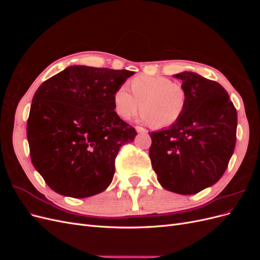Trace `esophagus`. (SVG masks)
<instances>
[{
    "label": "esophagus",
    "instance_id": "1",
    "mask_svg": "<svg viewBox=\"0 0 260 260\" xmlns=\"http://www.w3.org/2000/svg\"><path fill=\"white\" fill-rule=\"evenodd\" d=\"M136 130H137V132H138V133H146V132H147V130H146L145 128H143V127H140V125H137V127H136Z\"/></svg>",
    "mask_w": 260,
    "mask_h": 260
}]
</instances>
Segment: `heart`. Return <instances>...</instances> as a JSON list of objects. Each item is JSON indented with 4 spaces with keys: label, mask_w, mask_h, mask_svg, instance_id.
Segmentation results:
<instances>
[{
    "label": "heart",
    "mask_w": 260,
    "mask_h": 260,
    "mask_svg": "<svg viewBox=\"0 0 260 260\" xmlns=\"http://www.w3.org/2000/svg\"><path fill=\"white\" fill-rule=\"evenodd\" d=\"M130 90L120 85L113 94L114 109L122 119H130L141 106V120L161 129L178 122L185 112L186 90L166 77L138 76L130 81Z\"/></svg>",
    "instance_id": "heart-1"
}]
</instances>
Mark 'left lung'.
Returning a JSON list of instances; mask_svg holds the SVG:
<instances>
[{"label": "left lung", "mask_w": 260, "mask_h": 260, "mask_svg": "<svg viewBox=\"0 0 260 260\" xmlns=\"http://www.w3.org/2000/svg\"><path fill=\"white\" fill-rule=\"evenodd\" d=\"M174 77L187 92L185 112L168 129L148 132L149 157L164 188L191 195L224 174L237 142L238 114L218 82L191 72Z\"/></svg>", "instance_id": "8db88e82"}]
</instances>
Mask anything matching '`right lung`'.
Segmentation results:
<instances>
[{"label":"right lung","instance_id":"obj_1","mask_svg":"<svg viewBox=\"0 0 260 260\" xmlns=\"http://www.w3.org/2000/svg\"><path fill=\"white\" fill-rule=\"evenodd\" d=\"M133 74L69 66L39 86L27 139L32 165L54 192L84 199L111 184L118 152L138 135L113 104L115 90Z\"/></svg>","mask_w":260,"mask_h":260}]
</instances>
